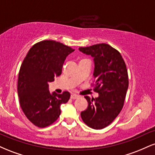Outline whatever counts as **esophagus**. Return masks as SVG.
<instances>
[{"instance_id": "obj_1", "label": "esophagus", "mask_w": 155, "mask_h": 155, "mask_svg": "<svg viewBox=\"0 0 155 155\" xmlns=\"http://www.w3.org/2000/svg\"><path fill=\"white\" fill-rule=\"evenodd\" d=\"M79 97V96L78 95H76V94H72L71 95V98L73 99V100H75V99H78Z\"/></svg>"}]
</instances>
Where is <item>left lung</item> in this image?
<instances>
[{
	"mask_svg": "<svg viewBox=\"0 0 155 155\" xmlns=\"http://www.w3.org/2000/svg\"><path fill=\"white\" fill-rule=\"evenodd\" d=\"M84 54L94 58V91L99 96L90 98L86 110L81 112L83 122L91 128L103 129L115 120L123 107L128 88V75L122 55L107 44L79 47Z\"/></svg>",
	"mask_w": 155,
	"mask_h": 155,
	"instance_id": "left-lung-1",
	"label": "left lung"
}]
</instances>
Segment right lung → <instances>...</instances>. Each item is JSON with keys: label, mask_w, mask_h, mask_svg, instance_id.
<instances>
[{"label": "right lung", "mask_w": 155, "mask_h": 155, "mask_svg": "<svg viewBox=\"0 0 155 155\" xmlns=\"http://www.w3.org/2000/svg\"><path fill=\"white\" fill-rule=\"evenodd\" d=\"M74 51L60 42L45 40L34 44L23 60L17 84L19 104L27 118L37 127L54 122L61 113V104L70 98L67 91L51 94L48 83L61 74L64 61Z\"/></svg>", "instance_id": "add662e5"}]
</instances>
